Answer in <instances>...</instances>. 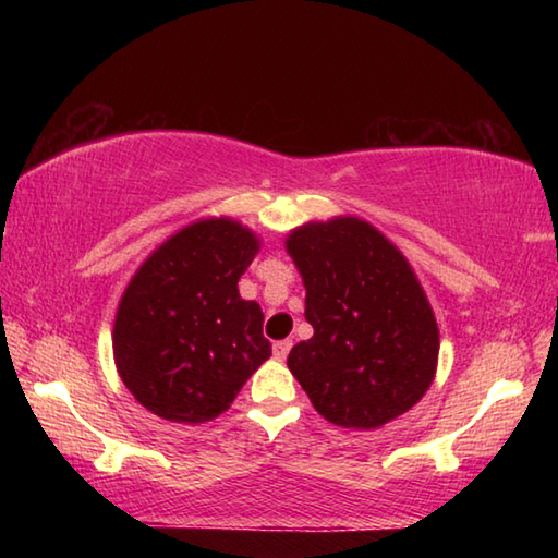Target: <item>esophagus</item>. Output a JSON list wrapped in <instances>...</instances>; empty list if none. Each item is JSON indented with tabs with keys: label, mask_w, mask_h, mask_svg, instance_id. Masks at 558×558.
I'll return each mask as SVG.
<instances>
[{
	"label": "esophagus",
	"mask_w": 558,
	"mask_h": 558,
	"mask_svg": "<svg viewBox=\"0 0 558 558\" xmlns=\"http://www.w3.org/2000/svg\"><path fill=\"white\" fill-rule=\"evenodd\" d=\"M292 349V339H280V342L272 344V354H276V359H286L290 354Z\"/></svg>",
	"instance_id": "1"
}]
</instances>
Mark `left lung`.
Returning a JSON list of instances; mask_svg holds the SVG:
<instances>
[{
    "mask_svg": "<svg viewBox=\"0 0 558 558\" xmlns=\"http://www.w3.org/2000/svg\"><path fill=\"white\" fill-rule=\"evenodd\" d=\"M315 335L288 366L319 415L369 430L421 401L438 364V325L418 278L366 221L332 219L290 233Z\"/></svg>",
    "mask_w": 558,
    "mask_h": 558,
    "instance_id": "8db88e82",
    "label": "left lung"
}]
</instances>
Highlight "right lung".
I'll return each instance as SVG.
<instances>
[{
  "label": "right lung",
  "mask_w": 558,
  "mask_h": 558,
  "mask_svg": "<svg viewBox=\"0 0 558 558\" xmlns=\"http://www.w3.org/2000/svg\"><path fill=\"white\" fill-rule=\"evenodd\" d=\"M258 239L231 219L196 221L172 235L130 280L112 352L122 384L147 411L204 423L233 403L270 356L260 305L239 295Z\"/></svg>",
  "instance_id": "obj_1"
}]
</instances>
